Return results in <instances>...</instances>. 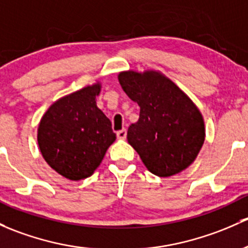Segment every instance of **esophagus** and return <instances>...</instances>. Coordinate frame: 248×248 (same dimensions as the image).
I'll return each mask as SVG.
<instances>
[{
    "label": "esophagus",
    "mask_w": 248,
    "mask_h": 248,
    "mask_svg": "<svg viewBox=\"0 0 248 248\" xmlns=\"http://www.w3.org/2000/svg\"><path fill=\"white\" fill-rule=\"evenodd\" d=\"M116 135H117V138H119V139H126L127 131L124 128H122L121 131H119V132L116 133Z\"/></svg>",
    "instance_id": "34e87169"
}]
</instances>
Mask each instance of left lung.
<instances>
[{
	"label": "left lung",
	"mask_w": 248,
	"mask_h": 248,
	"mask_svg": "<svg viewBox=\"0 0 248 248\" xmlns=\"http://www.w3.org/2000/svg\"><path fill=\"white\" fill-rule=\"evenodd\" d=\"M119 82L140 107L127 140L147 170L159 177L186 170L204 142V121L197 107L160 72H120Z\"/></svg>",
	"instance_id": "8db88e82"
}]
</instances>
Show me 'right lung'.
Wrapping results in <instances>:
<instances>
[{
  "instance_id": "obj_1",
  "label": "right lung",
  "mask_w": 248,
  "mask_h": 248,
  "mask_svg": "<svg viewBox=\"0 0 248 248\" xmlns=\"http://www.w3.org/2000/svg\"><path fill=\"white\" fill-rule=\"evenodd\" d=\"M96 83L56 101L44 114L38 144L46 163L62 177L79 181L98 168L115 141L111 122L96 106Z\"/></svg>"
}]
</instances>
